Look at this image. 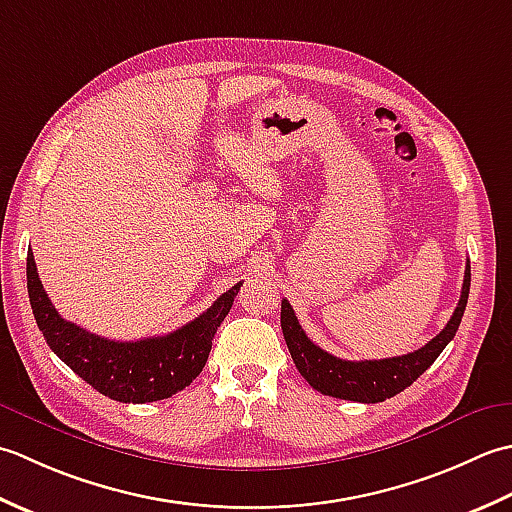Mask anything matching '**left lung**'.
<instances>
[{
    "instance_id": "8db88e82",
    "label": "left lung",
    "mask_w": 512,
    "mask_h": 512,
    "mask_svg": "<svg viewBox=\"0 0 512 512\" xmlns=\"http://www.w3.org/2000/svg\"><path fill=\"white\" fill-rule=\"evenodd\" d=\"M468 291H471V263H466L462 296L451 320L446 322V327L431 342H426L422 349L413 353H406V356L360 362L331 356V353L320 349L318 344L307 338V333L302 331L294 309H291L287 300H283V305H280V327H283V336L296 369L311 387L322 395H331V398L375 404L393 398V395H398L406 387H411L437 360L446 344L453 340L457 327H460L468 302Z\"/></svg>"
}]
</instances>
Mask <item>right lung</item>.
<instances>
[{"instance_id":"right-lung-1","label":"right lung","mask_w":512,"mask_h":512,"mask_svg":"<svg viewBox=\"0 0 512 512\" xmlns=\"http://www.w3.org/2000/svg\"><path fill=\"white\" fill-rule=\"evenodd\" d=\"M26 280L30 307L48 347L90 387L125 404L170 398L203 371L214 333L243 285L236 283L227 289L210 309L168 336L119 342L101 338L59 316L41 285L33 252H28Z\"/></svg>"}]
</instances>
